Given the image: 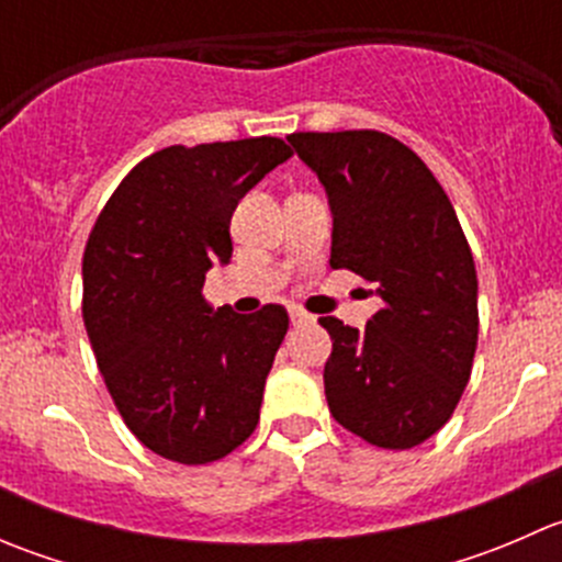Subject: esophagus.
I'll return each instance as SVG.
<instances>
[{"mask_svg": "<svg viewBox=\"0 0 562 562\" xmlns=\"http://www.w3.org/2000/svg\"><path fill=\"white\" fill-rule=\"evenodd\" d=\"M315 317L310 313H304L302 307H291V323L293 326H307V323H313Z\"/></svg>", "mask_w": 562, "mask_h": 562, "instance_id": "1", "label": "esophagus"}]
</instances>
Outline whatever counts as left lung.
<instances>
[{"label": "left lung", "mask_w": 562, "mask_h": 562, "mask_svg": "<svg viewBox=\"0 0 562 562\" xmlns=\"http://www.w3.org/2000/svg\"><path fill=\"white\" fill-rule=\"evenodd\" d=\"M331 206V269L375 282L367 328L331 337V416L378 449H413L451 418L479 342V280L454 206L422 157L378 130L288 135Z\"/></svg>", "instance_id": "8db88e82"}]
</instances>
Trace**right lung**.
Listing matches in <instances>:
<instances>
[{"label":"right lung","instance_id":"add662e5","mask_svg":"<svg viewBox=\"0 0 562 562\" xmlns=\"http://www.w3.org/2000/svg\"><path fill=\"white\" fill-rule=\"evenodd\" d=\"M282 138L168 146L113 190L83 249V323L130 432L181 464L228 457L260 418L288 313H214L206 271L228 263L241 198L291 157Z\"/></svg>","mask_w":562,"mask_h":562}]
</instances>
